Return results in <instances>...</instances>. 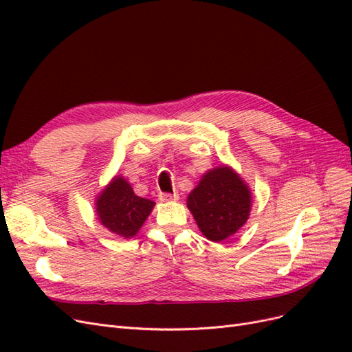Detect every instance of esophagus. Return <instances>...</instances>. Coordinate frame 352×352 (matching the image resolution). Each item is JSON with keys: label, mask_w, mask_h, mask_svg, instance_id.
<instances>
[{"label": "esophagus", "mask_w": 352, "mask_h": 352, "mask_svg": "<svg viewBox=\"0 0 352 352\" xmlns=\"http://www.w3.org/2000/svg\"><path fill=\"white\" fill-rule=\"evenodd\" d=\"M158 199L162 201V202H168V201H176V199H179V194H166V192H163V194H160L158 195Z\"/></svg>", "instance_id": "34e87169"}]
</instances>
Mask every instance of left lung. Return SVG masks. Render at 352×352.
Instances as JSON below:
<instances>
[{"instance_id": "8db88e82", "label": "left lung", "mask_w": 352, "mask_h": 352, "mask_svg": "<svg viewBox=\"0 0 352 352\" xmlns=\"http://www.w3.org/2000/svg\"><path fill=\"white\" fill-rule=\"evenodd\" d=\"M186 206L207 239L221 242L247 223L251 190L229 166L211 168L188 195Z\"/></svg>"}]
</instances>
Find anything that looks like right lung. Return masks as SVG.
<instances>
[{"label": "right lung", "instance_id": "1", "mask_svg": "<svg viewBox=\"0 0 352 352\" xmlns=\"http://www.w3.org/2000/svg\"><path fill=\"white\" fill-rule=\"evenodd\" d=\"M154 206V201L138 197L122 176H114L95 201L101 225L124 239L136 235Z\"/></svg>", "mask_w": 352, "mask_h": 352}]
</instances>
